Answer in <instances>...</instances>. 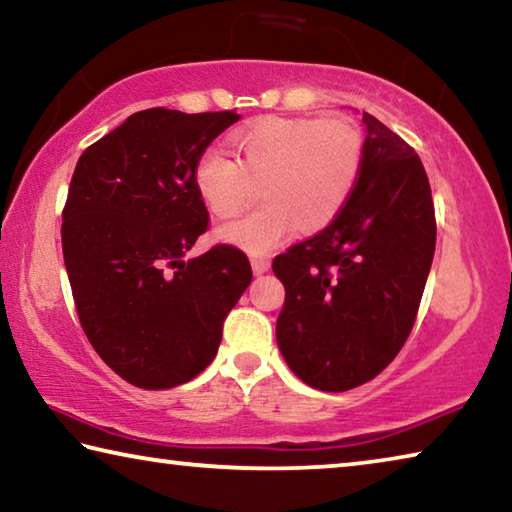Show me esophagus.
<instances>
[{
    "instance_id": "1",
    "label": "esophagus",
    "mask_w": 512,
    "mask_h": 512,
    "mask_svg": "<svg viewBox=\"0 0 512 512\" xmlns=\"http://www.w3.org/2000/svg\"><path fill=\"white\" fill-rule=\"evenodd\" d=\"M250 264H253V273L255 275L266 273L268 266H271V262H268V257H259V255H255L253 259H250Z\"/></svg>"
}]
</instances>
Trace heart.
Listing matches in <instances>:
<instances>
[{
    "instance_id": "heart-1",
    "label": "heart",
    "mask_w": 512,
    "mask_h": 512,
    "mask_svg": "<svg viewBox=\"0 0 512 512\" xmlns=\"http://www.w3.org/2000/svg\"><path fill=\"white\" fill-rule=\"evenodd\" d=\"M232 142L239 160L210 146L194 164V185L219 219L244 210L259 185L264 203L216 230L248 253H266L293 228L305 235L327 228L357 189L363 137L348 119L266 117Z\"/></svg>"
}]
</instances>
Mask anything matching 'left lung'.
<instances>
[{
  "mask_svg": "<svg viewBox=\"0 0 512 512\" xmlns=\"http://www.w3.org/2000/svg\"><path fill=\"white\" fill-rule=\"evenodd\" d=\"M363 124V167L348 205L273 259L287 291L277 345L305 384L327 393L366 384L397 357L436 250V212L418 153L368 112Z\"/></svg>",
  "mask_w": 512,
  "mask_h": 512,
  "instance_id": "left-lung-1",
  "label": "left lung"
}]
</instances>
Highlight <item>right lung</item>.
<instances>
[{"mask_svg": "<svg viewBox=\"0 0 512 512\" xmlns=\"http://www.w3.org/2000/svg\"><path fill=\"white\" fill-rule=\"evenodd\" d=\"M235 110L149 108L83 151L63 207V257L81 327L121 379L162 391L194 379L253 280L246 253L216 244L194 164Z\"/></svg>", "mask_w": 512, "mask_h": 512, "instance_id": "right-lung-1", "label": "right lung"}]
</instances>
